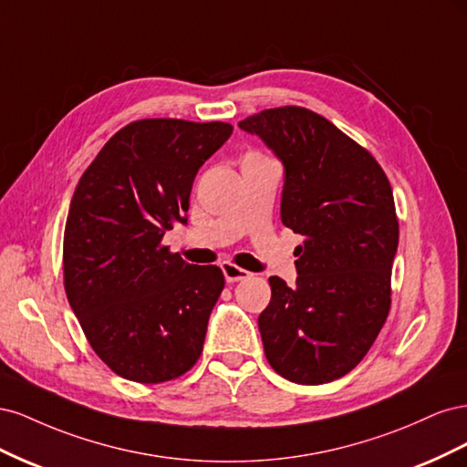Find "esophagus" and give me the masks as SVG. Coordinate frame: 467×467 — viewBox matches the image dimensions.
Listing matches in <instances>:
<instances>
[{"mask_svg": "<svg viewBox=\"0 0 467 467\" xmlns=\"http://www.w3.org/2000/svg\"><path fill=\"white\" fill-rule=\"evenodd\" d=\"M220 266H222V273L228 282H239V280H245L251 276L249 271H245V268H242V266H237L232 261H223Z\"/></svg>", "mask_w": 467, "mask_h": 467, "instance_id": "34e87169", "label": "esophagus"}]
</instances>
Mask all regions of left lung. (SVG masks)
<instances>
[{
	"instance_id": "obj_1",
	"label": "left lung",
	"mask_w": 467,
	"mask_h": 467,
	"mask_svg": "<svg viewBox=\"0 0 467 467\" xmlns=\"http://www.w3.org/2000/svg\"><path fill=\"white\" fill-rule=\"evenodd\" d=\"M239 129L285 163L280 218L304 235L296 286L268 278L266 360L296 384H327L366 357L389 314L400 242L391 185L368 150L306 107L265 109Z\"/></svg>"
}]
</instances>
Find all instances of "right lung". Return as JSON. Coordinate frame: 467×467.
<instances>
[{"mask_svg":"<svg viewBox=\"0 0 467 467\" xmlns=\"http://www.w3.org/2000/svg\"><path fill=\"white\" fill-rule=\"evenodd\" d=\"M232 132L220 120H134L78 182L64 230V288L95 355L120 378L163 384L202 355L223 273L185 263L161 239L187 222L192 181Z\"/></svg>","mask_w":467,"mask_h":467,"instance_id":"obj_1","label":"right lung"}]
</instances>
